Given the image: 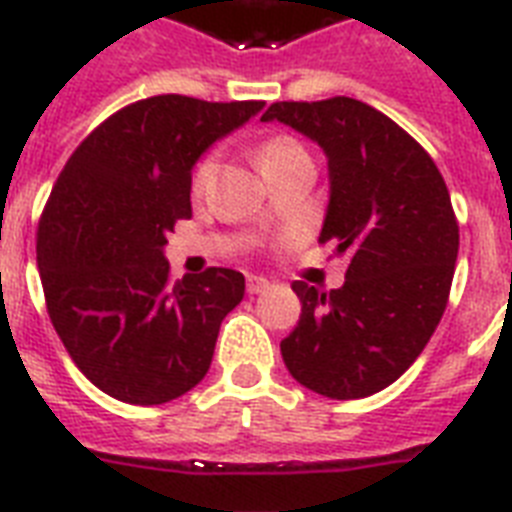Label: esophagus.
I'll return each instance as SVG.
<instances>
[{
	"label": "esophagus",
	"instance_id": "esophagus-1",
	"mask_svg": "<svg viewBox=\"0 0 512 512\" xmlns=\"http://www.w3.org/2000/svg\"><path fill=\"white\" fill-rule=\"evenodd\" d=\"M268 289H271V281L263 279V276H249V279H247L249 295H265Z\"/></svg>",
	"mask_w": 512,
	"mask_h": 512
}]
</instances>
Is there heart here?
<instances>
[{
  "instance_id": "obj_1",
  "label": "heart",
  "mask_w": 512,
  "mask_h": 512,
  "mask_svg": "<svg viewBox=\"0 0 512 512\" xmlns=\"http://www.w3.org/2000/svg\"><path fill=\"white\" fill-rule=\"evenodd\" d=\"M257 164H260V170L265 172V177H273L281 167H287L289 162H295V159H303L305 148L297 143L295 138H287V135H271V138H265L255 151ZM209 172H212V156L207 159H201L196 172H193V185L201 188V185L207 183Z\"/></svg>"
}]
</instances>
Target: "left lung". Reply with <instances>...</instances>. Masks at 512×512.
I'll list each match as a JSON object with an SVG mask.
<instances>
[{
  "mask_svg": "<svg viewBox=\"0 0 512 512\" xmlns=\"http://www.w3.org/2000/svg\"><path fill=\"white\" fill-rule=\"evenodd\" d=\"M273 119L324 148L329 207L319 241L350 257L340 289L292 284L303 313L281 356L313 393L372 396L414 364L446 311L460 249L449 188L409 132L356 98L284 100L263 114Z\"/></svg>",
  "mask_w": 512,
  "mask_h": 512,
  "instance_id": "left-lung-1",
  "label": "left lung"
}]
</instances>
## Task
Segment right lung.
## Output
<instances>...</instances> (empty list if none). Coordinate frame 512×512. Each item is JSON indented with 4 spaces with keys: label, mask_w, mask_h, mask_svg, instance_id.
Returning <instances> with one entry per match:
<instances>
[{
    "label": "right lung",
    "mask_w": 512,
    "mask_h": 512,
    "mask_svg": "<svg viewBox=\"0 0 512 512\" xmlns=\"http://www.w3.org/2000/svg\"><path fill=\"white\" fill-rule=\"evenodd\" d=\"M263 100L156 95L82 140L36 231L47 313L68 356L124 404H167L199 385L244 276L207 268L170 281L167 233L191 217V170Z\"/></svg>",
    "instance_id": "right-lung-1"
}]
</instances>
